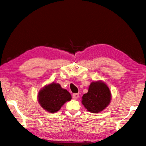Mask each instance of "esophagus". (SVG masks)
<instances>
[{"instance_id":"esophagus-1","label":"esophagus","mask_w":146,"mask_h":146,"mask_svg":"<svg viewBox=\"0 0 146 146\" xmlns=\"http://www.w3.org/2000/svg\"><path fill=\"white\" fill-rule=\"evenodd\" d=\"M72 97L74 99H76L78 98V97H79V94H78V93H74V94L72 95Z\"/></svg>"}]
</instances>
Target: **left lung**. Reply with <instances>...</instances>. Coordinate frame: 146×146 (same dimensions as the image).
<instances>
[{"label":"left lung","mask_w":146,"mask_h":146,"mask_svg":"<svg viewBox=\"0 0 146 146\" xmlns=\"http://www.w3.org/2000/svg\"><path fill=\"white\" fill-rule=\"evenodd\" d=\"M111 92L102 81H93L89 85L88 92L82 97V104L88 111L99 113L109 105Z\"/></svg>","instance_id":"8db88e82"}]
</instances>
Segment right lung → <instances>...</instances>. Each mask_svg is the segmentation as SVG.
Here are the masks:
<instances>
[{
  "mask_svg": "<svg viewBox=\"0 0 146 146\" xmlns=\"http://www.w3.org/2000/svg\"><path fill=\"white\" fill-rule=\"evenodd\" d=\"M38 102L45 110L55 113L67 101L72 99L70 92L58 83H52L40 89L37 96Z\"/></svg>",
  "mask_w": 146,
  "mask_h": 146,
  "instance_id": "1",
  "label": "right lung"
}]
</instances>
